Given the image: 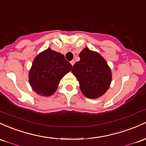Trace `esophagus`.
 I'll list each match as a JSON object with an SVG mask.
<instances>
[{"instance_id":"obj_1","label":"esophagus","mask_w":146,"mask_h":146,"mask_svg":"<svg viewBox=\"0 0 146 146\" xmlns=\"http://www.w3.org/2000/svg\"><path fill=\"white\" fill-rule=\"evenodd\" d=\"M70 63H71L72 65V66H73L74 64V63H75V60H71V61H70Z\"/></svg>"}]
</instances>
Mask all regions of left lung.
<instances>
[{
  "mask_svg": "<svg viewBox=\"0 0 146 146\" xmlns=\"http://www.w3.org/2000/svg\"><path fill=\"white\" fill-rule=\"evenodd\" d=\"M79 57L80 60L73 65L72 72L79 82L82 93L90 99L102 96L112 80L111 70L106 60L87 47L82 50Z\"/></svg>",
  "mask_w": 146,
  "mask_h": 146,
  "instance_id": "obj_1",
  "label": "left lung"
}]
</instances>
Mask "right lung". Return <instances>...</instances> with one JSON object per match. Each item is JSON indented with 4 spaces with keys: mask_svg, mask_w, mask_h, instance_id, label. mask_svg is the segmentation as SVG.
Listing matches in <instances>:
<instances>
[{
    "mask_svg": "<svg viewBox=\"0 0 146 146\" xmlns=\"http://www.w3.org/2000/svg\"><path fill=\"white\" fill-rule=\"evenodd\" d=\"M72 68L64 55L48 48L34 58L29 72V84L37 94L50 96Z\"/></svg>",
    "mask_w": 146,
    "mask_h": 146,
    "instance_id": "add662e5",
    "label": "right lung"
}]
</instances>
